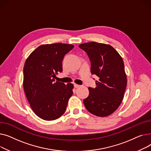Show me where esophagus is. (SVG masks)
<instances>
[{
    "mask_svg": "<svg viewBox=\"0 0 151 151\" xmlns=\"http://www.w3.org/2000/svg\"><path fill=\"white\" fill-rule=\"evenodd\" d=\"M74 86H75V88H80V87L81 86H80V85H78V84H74Z\"/></svg>",
    "mask_w": 151,
    "mask_h": 151,
    "instance_id": "34e87169",
    "label": "esophagus"
}]
</instances>
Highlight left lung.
<instances>
[{
  "label": "left lung",
  "mask_w": 151,
  "mask_h": 151,
  "mask_svg": "<svg viewBox=\"0 0 151 151\" xmlns=\"http://www.w3.org/2000/svg\"><path fill=\"white\" fill-rule=\"evenodd\" d=\"M79 47L88 55L91 73L99 78L96 88H88L89 95L84 105L95 116H109L120 106L127 83L122 58L109 45L92 42Z\"/></svg>",
  "instance_id": "1"
}]
</instances>
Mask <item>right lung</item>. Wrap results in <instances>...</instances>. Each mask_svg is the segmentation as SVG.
I'll return each instance as SVG.
<instances>
[{
	"label": "right lung",
	"instance_id": "obj_1",
	"mask_svg": "<svg viewBox=\"0 0 151 151\" xmlns=\"http://www.w3.org/2000/svg\"><path fill=\"white\" fill-rule=\"evenodd\" d=\"M73 47L60 43L42 45L25 62L24 90L31 108L43 120L53 121L63 115L73 95L72 83H54V78L62 71L64 55Z\"/></svg>",
	"mask_w": 151,
	"mask_h": 151
}]
</instances>
